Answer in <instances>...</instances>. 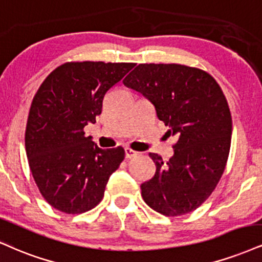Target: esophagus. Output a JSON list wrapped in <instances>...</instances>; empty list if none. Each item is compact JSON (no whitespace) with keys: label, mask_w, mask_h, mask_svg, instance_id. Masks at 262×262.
<instances>
[{"label":"esophagus","mask_w":262,"mask_h":262,"mask_svg":"<svg viewBox=\"0 0 262 262\" xmlns=\"http://www.w3.org/2000/svg\"><path fill=\"white\" fill-rule=\"evenodd\" d=\"M124 151H125V159H133V157L139 155L138 151H134L133 149H130V147H125Z\"/></svg>","instance_id":"esophagus-1"}]
</instances>
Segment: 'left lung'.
<instances>
[{
	"label": "left lung",
	"instance_id": "obj_1",
	"mask_svg": "<svg viewBox=\"0 0 262 262\" xmlns=\"http://www.w3.org/2000/svg\"><path fill=\"white\" fill-rule=\"evenodd\" d=\"M123 84L147 97L177 138L167 161L149 154L156 171L140 185L144 201L168 217L196 210L219 184L231 149L232 116L221 86L203 69L177 63H141Z\"/></svg>",
	"mask_w": 262,
	"mask_h": 262
}]
</instances>
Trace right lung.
I'll use <instances>...</instances> for the list:
<instances>
[{
	"label": "right lung",
	"instance_id": "obj_1",
	"mask_svg": "<svg viewBox=\"0 0 262 262\" xmlns=\"http://www.w3.org/2000/svg\"><path fill=\"white\" fill-rule=\"evenodd\" d=\"M134 66L66 62L47 75L34 95L25 151L41 195L55 209L77 215L102 200L110 176L124 159V149H100L84 128L96 123L103 97Z\"/></svg>",
	"mask_w": 262,
	"mask_h": 262
}]
</instances>
